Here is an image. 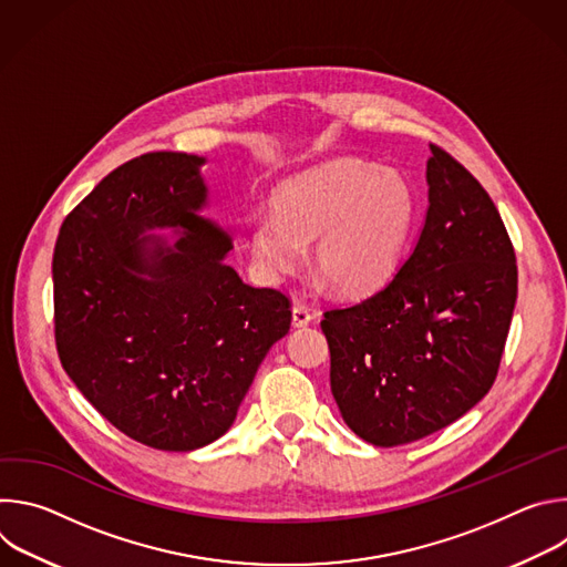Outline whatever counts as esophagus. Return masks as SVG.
Wrapping results in <instances>:
<instances>
[{"instance_id": "esophagus-1", "label": "esophagus", "mask_w": 567, "mask_h": 567, "mask_svg": "<svg viewBox=\"0 0 567 567\" xmlns=\"http://www.w3.org/2000/svg\"><path fill=\"white\" fill-rule=\"evenodd\" d=\"M291 320H293V328H307L309 322L313 320V316H311V311L305 305H293Z\"/></svg>"}]
</instances>
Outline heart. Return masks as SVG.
I'll return each instance as SVG.
<instances>
[{
    "instance_id": "b5f03b06",
    "label": "heart",
    "mask_w": 567,
    "mask_h": 567,
    "mask_svg": "<svg viewBox=\"0 0 567 567\" xmlns=\"http://www.w3.org/2000/svg\"><path fill=\"white\" fill-rule=\"evenodd\" d=\"M415 219L411 186L392 171L359 161L305 171L289 179L276 210L251 221V256L274 280L293 274L313 238V271L348 298L381 289L401 256Z\"/></svg>"
}]
</instances>
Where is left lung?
I'll return each instance as SVG.
<instances>
[{
    "mask_svg": "<svg viewBox=\"0 0 567 567\" xmlns=\"http://www.w3.org/2000/svg\"><path fill=\"white\" fill-rule=\"evenodd\" d=\"M431 152L429 208L409 258L383 289L320 320L343 422L374 446L422 440L489 392L518 293L492 197L442 147Z\"/></svg>",
    "mask_w": 567,
    "mask_h": 567,
    "instance_id": "obj_1",
    "label": "left lung"
}]
</instances>
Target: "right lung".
Returning a JSON list of instances; mask_svg holds the SVG:
<instances>
[{
	"mask_svg": "<svg viewBox=\"0 0 567 567\" xmlns=\"http://www.w3.org/2000/svg\"><path fill=\"white\" fill-rule=\"evenodd\" d=\"M204 164L184 152L127 161L71 210L53 251L64 372L107 422L158 451L221 437L291 326L287 296L226 265L230 233L202 217Z\"/></svg>",
	"mask_w": 567,
	"mask_h": 567,
	"instance_id": "right-lung-1",
	"label": "right lung"
}]
</instances>
